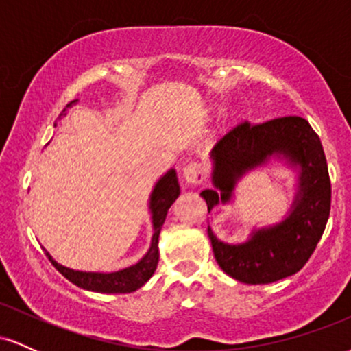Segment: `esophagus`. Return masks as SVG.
Masks as SVG:
<instances>
[{
  "instance_id": "34e87169",
  "label": "esophagus",
  "mask_w": 351,
  "mask_h": 351,
  "mask_svg": "<svg viewBox=\"0 0 351 351\" xmlns=\"http://www.w3.org/2000/svg\"><path fill=\"white\" fill-rule=\"evenodd\" d=\"M183 180L188 186H198L204 181V173L199 163L189 162L186 167L183 168Z\"/></svg>"
}]
</instances>
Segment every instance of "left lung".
I'll return each mask as SVG.
<instances>
[{
	"label": "left lung",
	"mask_w": 351,
	"mask_h": 351,
	"mask_svg": "<svg viewBox=\"0 0 351 351\" xmlns=\"http://www.w3.org/2000/svg\"><path fill=\"white\" fill-rule=\"evenodd\" d=\"M271 155H284L302 168L300 191L291 215L237 245L221 243L208 226L216 263L244 284H271L299 272L315 251L330 216L332 184L327 158L315 130L302 117H280L254 125L243 122L216 143L211 152L213 183L219 193L201 191L208 211L219 201L228 203L236 181Z\"/></svg>",
	"instance_id": "1"
}]
</instances>
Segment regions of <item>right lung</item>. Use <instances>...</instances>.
Wrapping results in <instances>:
<instances>
[{
    "instance_id": "add662e5",
    "label": "right lung",
    "mask_w": 351,
    "mask_h": 351,
    "mask_svg": "<svg viewBox=\"0 0 351 351\" xmlns=\"http://www.w3.org/2000/svg\"><path fill=\"white\" fill-rule=\"evenodd\" d=\"M77 104V100H72L67 104L66 107H72ZM62 112H66L64 108ZM180 195V184L176 180L175 170H170L162 180L156 183L155 189L152 193L150 198V209H152V219H153V237H152V245L148 249V252L145 254L143 259L138 261L135 265L122 269V271L110 272V274H100V272H80V271H72V269L64 267L56 263L54 259L49 256V252L46 251V256L49 257L58 271L66 277L67 280H71L72 284H75L77 287L86 289V291L92 292H104V293H128L135 292L136 289H140L142 285L153 276V272L156 271V265H158V236L162 231V226L165 223V217L173 201L178 198Z\"/></svg>"
}]
</instances>
